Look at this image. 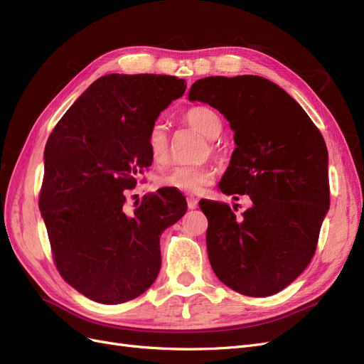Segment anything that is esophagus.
<instances>
[{
	"label": "esophagus",
	"mask_w": 364,
	"mask_h": 364,
	"mask_svg": "<svg viewBox=\"0 0 364 364\" xmlns=\"http://www.w3.org/2000/svg\"><path fill=\"white\" fill-rule=\"evenodd\" d=\"M186 203H188L190 209H196L197 203H199V200H197L196 197H188V199H186Z\"/></svg>",
	"instance_id": "esophagus-1"
}]
</instances>
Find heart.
<instances>
[{"mask_svg": "<svg viewBox=\"0 0 364 364\" xmlns=\"http://www.w3.org/2000/svg\"><path fill=\"white\" fill-rule=\"evenodd\" d=\"M185 123L197 129L209 138L208 149L214 155H218L220 147L214 138L222 132V119L214 109L208 106H194L183 114ZM147 149L153 162L164 164L168 159V132L164 121L158 119L149 129ZM215 178V168L209 164L200 165H178L158 178V185L164 188H173L182 193H199L205 186L211 185Z\"/></svg>", "mask_w": 364, "mask_h": 364, "instance_id": "obj_1", "label": "heart"}]
</instances>
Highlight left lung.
I'll list each match as a JSON object with an SVG mask.
<instances>
[{"label": "left lung", "instance_id": "left-lung-1", "mask_svg": "<svg viewBox=\"0 0 364 364\" xmlns=\"http://www.w3.org/2000/svg\"><path fill=\"white\" fill-rule=\"evenodd\" d=\"M188 98L229 121L237 147L218 186L235 200L250 199L241 215L228 203L200 200L209 262L229 289L272 296L299 277L316 252L329 208L325 139L299 103L259 75L205 77Z\"/></svg>", "mask_w": 364, "mask_h": 364}]
</instances>
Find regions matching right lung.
<instances>
[{
	"instance_id": "right-lung-1",
	"label": "right lung",
	"mask_w": 364,
	"mask_h": 364,
	"mask_svg": "<svg viewBox=\"0 0 364 364\" xmlns=\"http://www.w3.org/2000/svg\"><path fill=\"white\" fill-rule=\"evenodd\" d=\"M185 90L174 75H103L47 141L39 209L53 259L60 277L91 301H132L158 277L161 235L186 213L185 197L161 188L129 213L126 190L153 161L150 126Z\"/></svg>"
}]
</instances>
